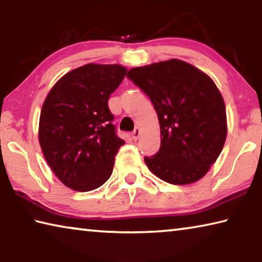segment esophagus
<instances>
[{"label": "esophagus", "instance_id": "esophagus-1", "mask_svg": "<svg viewBox=\"0 0 262 262\" xmlns=\"http://www.w3.org/2000/svg\"><path fill=\"white\" fill-rule=\"evenodd\" d=\"M140 135H141V130L139 129V128H135L134 132L132 133V137H133V140H134V141H136L137 139H139Z\"/></svg>", "mask_w": 262, "mask_h": 262}]
</instances>
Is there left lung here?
Segmentation results:
<instances>
[{"mask_svg": "<svg viewBox=\"0 0 262 262\" xmlns=\"http://www.w3.org/2000/svg\"><path fill=\"white\" fill-rule=\"evenodd\" d=\"M127 77L154 104L161 148L144 162L159 179L188 185L207 174L227 139V112L219 88L202 70L178 59L136 67Z\"/></svg>", "mask_w": 262, "mask_h": 262, "instance_id": "8db88e82", "label": "left lung"}]
</instances>
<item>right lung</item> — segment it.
I'll list each match as a JSON object with an SVG mask.
<instances>
[{
  "mask_svg": "<svg viewBox=\"0 0 262 262\" xmlns=\"http://www.w3.org/2000/svg\"><path fill=\"white\" fill-rule=\"evenodd\" d=\"M126 73L121 64L88 63L63 75L48 92L39 119V143L67 187L89 192L112 174L125 141L115 134L107 103Z\"/></svg>",
  "mask_w": 262,
  "mask_h": 262,
  "instance_id": "add662e5",
  "label": "right lung"
}]
</instances>
